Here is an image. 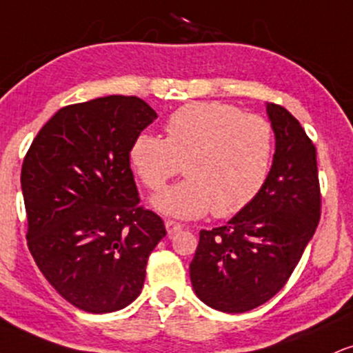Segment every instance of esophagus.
<instances>
[{
  "label": "esophagus",
  "mask_w": 353,
  "mask_h": 353,
  "mask_svg": "<svg viewBox=\"0 0 353 353\" xmlns=\"http://www.w3.org/2000/svg\"><path fill=\"white\" fill-rule=\"evenodd\" d=\"M182 227H184V225L179 223V222H174V220H165V230H168L169 235H172V233L182 230Z\"/></svg>",
  "instance_id": "obj_1"
}]
</instances>
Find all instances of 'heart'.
Instances as JSON below:
<instances>
[{
  "mask_svg": "<svg viewBox=\"0 0 353 353\" xmlns=\"http://www.w3.org/2000/svg\"><path fill=\"white\" fill-rule=\"evenodd\" d=\"M164 130L165 139L141 133L130 148L134 172L154 192L184 164L188 177L152 201L163 214L197 219L214 210L230 217L265 188L274 158V130L266 118L217 101L189 103Z\"/></svg>",
  "mask_w": 353,
  "mask_h": 353,
  "instance_id": "heart-1",
  "label": "heart"
}]
</instances>
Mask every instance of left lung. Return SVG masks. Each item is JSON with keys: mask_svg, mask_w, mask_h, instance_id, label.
Returning a JSON list of instances; mask_svg holds the SVG:
<instances>
[{"mask_svg": "<svg viewBox=\"0 0 353 353\" xmlns=\"http://www.w3.org/2000/svg\"><path fill=\"white\" fill-rule=\"evenodd\" d=\"M276 150L265 188L223 227L201 230L190 263L197 298L252 311L283 290L321 219L316 148L286 108L266 103Z\"/></svg>", "mask_w": 353, "mask_h": 353, "instance_id": "left-lung-1", "label": "left lung"}]
</instances>
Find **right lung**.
Here are the masks:
<instances>
[{
    "mask_svg": "<svg viewBox=\"0 0 353 353\" xmlns=\"http://www.w3.org/2000/svg\"><path fill=\"white\" fill-rule=\"evenodd\" d=\"M158 118L138 97L63 107L42 126L21 169L28 246L41 273L85 312H114L143 290L148 258L165 236L139 205L130 148Z\"/></svg>",
    "mask_w": 353,
    "mask_h": 353,
    "instance_id": "obj_1",
    "label": "right lung"
}]
</instances>
